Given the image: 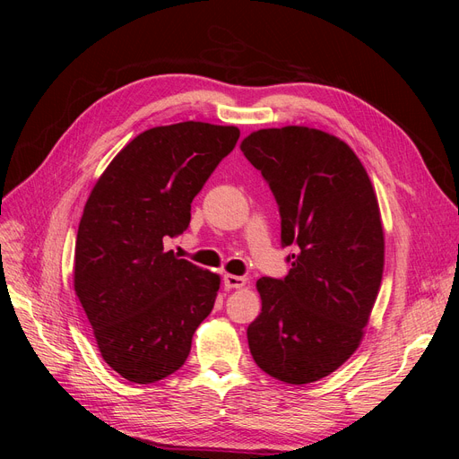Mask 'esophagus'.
I'll use <instances>...</instances> for the list:
<instances>
[{"label":"esophagus","instance_id":"esophagus-1","mask_svg":"<svg viewBox=\"0 0 459 459\" xmlns=\"http://www.w3.org/2000/svg\"><path fill=\"white\" fill-rule=\"evenodd\" d=\"M245 285H247V277L233 275V273H224V287L226 289H241Z\"/></svg>","mask_w":459,"mask_h":459}]
</instances>
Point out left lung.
Here are the masks:
<instances>
[{
	"mask_svg": "<svg viewBox=\"0 0 459 459\" xmlns=\"http://www.w3.org/2000/svg\"><path fill=\"white\" fill-rule=\"evenodd\" d=\"M243 155L266 179L295 247L283 280L260 277L262 312L247 329L256 366L290 385L335 371L364 337L377 299L385 235L366 169L339 137L307 126L258 130Z\"/></svg>",
	"mask_w": 459,
	"mask_h": 459,
	"instance_id": "left-lung-1",
	"label": "left lung"
}]
</instances>
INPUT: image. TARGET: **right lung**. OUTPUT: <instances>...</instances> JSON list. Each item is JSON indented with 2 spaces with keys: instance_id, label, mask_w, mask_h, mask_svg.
Here are the masks:
<instances>
[{
  "instance_id": "obj_1",
  "label": "right lung",
  "mask_w": 459,
  "mask_h": 459,
  "mask_svg": "<svg viewBox=\"0 0 459 459\" xmlns=\"http://www.w3.org/2000/svg\"><path fill=\"white\" fill-rule=\"evenodd\" d=\"M239 140L235 126L179 122L145 130L97 179L82 214L74 290L105 362L132 383L184 366L212 312L220 275L164 251L191 203Z\"/></svg>"
}]
</instances>
